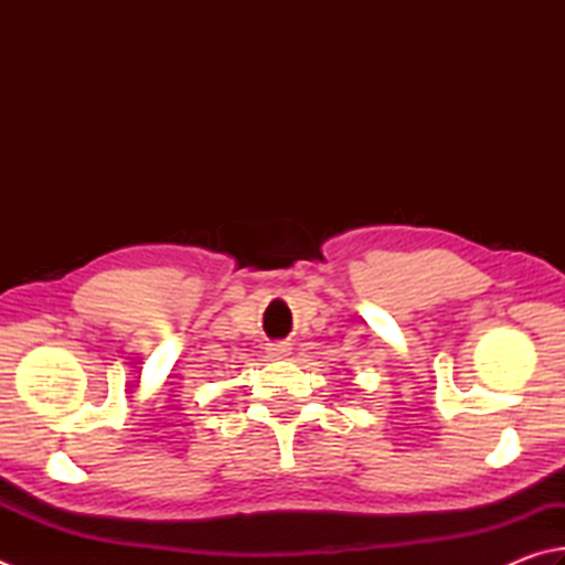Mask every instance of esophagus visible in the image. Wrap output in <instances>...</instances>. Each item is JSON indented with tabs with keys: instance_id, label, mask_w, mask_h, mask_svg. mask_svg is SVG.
Here are the masks:
<instances>
[{
	"instance_id": "34e87169",
	"label": "esophagus",
	"mask_w": 565,
	"mask_h": 565,
	"mask_svg": "<svg viewBox=\"0 0 565 565\" xmlns=\"http://www.w3.org/2000/svg\"><path fill=\"white\" fill-rule=\"evenodd\" d=\"M290 351H292L290 344H268V356H273V359L290 356Z\"/></svg>"
}]
</instances>
